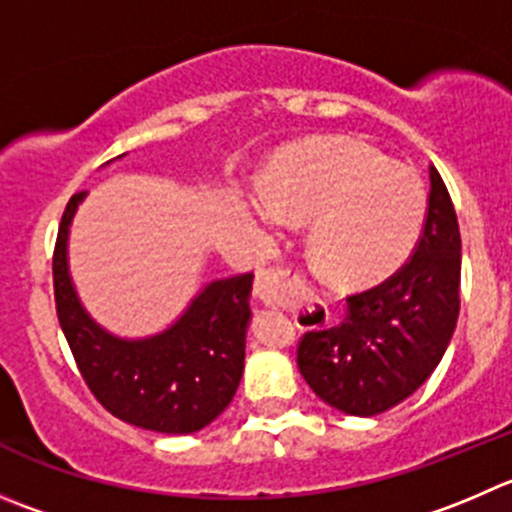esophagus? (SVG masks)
Returning <instances> with one entry per match:
<instances>
[{"mask_svg": "<svg viewBox=\"0 0 512 512\" xmlns=\"http://www.w3.org/2000/svg\"><path fill=\"white\" fill-rule=\"evenodd\" d=\"M256 296L269 309H286L294 299L309 301L316 309H324V301L304 284L299 274H291V271L279 269V266L261 271L259 279H256Z\"/></svg>", "mask_w": 512, "mask_h": 512, "instance_id": "obj_1", "label": "esophagus"}]
</instances>
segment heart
Wrapping results in <instances>:
<instances>
[{
  "instance_id": "heart-1",
  "label": "heart",
  "mask_w": 512,
  "mask_h": 512,
  "mask_svg": "<svg viewBox=\"0 0 512 512\" xmlns=\"http://www.w3.org/2000/svg\"><path fill=\"white\" fill-rule=\"evenodd\" d=\"M248 213L269 231L309 221V256L324 281L374 286L402 269L422 236L427 196L407 165L357 138H316L271 163Z\"/></svg>"
}]
</instances>
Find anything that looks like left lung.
<instances>
[{
  "label": "left lung",
  "instance_id": "1",
  "mask_svg": "<svg viewBox=\"0 0 512 512\" xmlns=\"http://www.w3.org/2000/svg\"><path fill=\"white\" fill-rule=\"evenodd\" d=\"M460 266L455 208L430 165L425 231L410 264L349 296L342 324L301 339L296 362L316 397L344 415L374 417L417 392L455 332Z\"/></svg>",
  "mask_w": 512,
  "mask_h": 512
}]
</instances>
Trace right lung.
<instances>
[{
  "label": "right lung",
  "instance_id": "add662e5",
  "mask_svg": "<svg viewBox=\"0 0 512 512\" xmlns=\"http://www.w3.org/2000/svg\"><path fill=\"white\" fill-rule=\"evenodd\" d=\"M85 198L72 196L62 213L52 276L60 326L87 387L128 425L165 435L203 430L231 405L241 382L253 274L208 281L160 332L113 334L92 319L72 281L70 226Z\"/></svg>",
  "mask_w": 512,
  "mask_h": 512
}]
</instances>
